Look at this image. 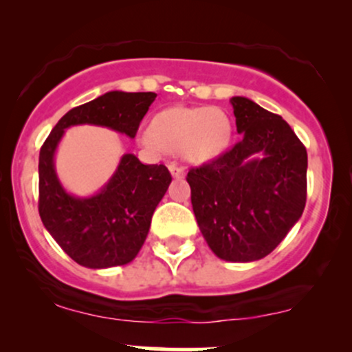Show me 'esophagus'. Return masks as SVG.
<instances>
[{
  "mask_svg": "<svg viewBox=\"0 0 352 352\" xmlns=\"http://www.w3.org/2000/svg\"><path fill=\"white\" fill-rule=\"evenodd\" d=\"M170 173L173 177H175V179H184V175H185V172H184V168L180 167V165H177V164H170Z\"/></svg>",
  "mask_w": 352,
  "mask_h": 352,
  "instance_id": "obj_1",
  "label": "esophagus"
}]
</instances>
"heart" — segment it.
<instances>
[{
  "label": "heart",
  "mask_w": 352,
  "mask_h": 352,
  "mask_svg": "<svg viewBox=\"0 0 352 352\" xmlns=\"http://www.w3.org/2000/svg\"><path fill=\"white\" fill-rule=\"evenodd\" d=\"M232 125L213 107H170L153 117L152 129L140 135L147 148L180 153L188 162H207L228 144Z\"/></svg>",
  "instance_id": "b5f03b06"
}]
</instances>
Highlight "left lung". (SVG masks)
Segmentation results:
<instances>
[{"label": "left lung", "instance_id": "1", "mask_svg": "<svg viewBox=\"0 0 352 352\" xmlns=\"http://www.w3.org/2000/svg\"><path fill=\"white\" fill-rule=\"evenodd\" d=\"M240 140L187 182L210 250L235 263L256 261L281 243L306 205L308 153L293 129L248 98H232Z\"/></svg>", "mask_w": 352, "mask_h": 352}]
</instances>
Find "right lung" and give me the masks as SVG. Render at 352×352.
<instances>
[{
    "instance_id": "right-lung-1",
    "label": "right lung",
    "mask_w": 352,
    "mask_h": 352,
    "mask_svg": "<svg viewBox=\"0 0 352 352\" xmlns=\"http://www.w3.org/2000/svg\"><path fill=\"white\" fill-rule=\"evenodd\" d=\"M155 98V92H106L60 117L39 152V217L56 243L86 268H111L134 260L172 175L165 165H145L134 153H124L107 184L82 199L60 185L56 148L66 129L82 124L134 139Z\"/></svg>"
}]
</instances>
